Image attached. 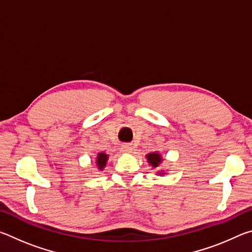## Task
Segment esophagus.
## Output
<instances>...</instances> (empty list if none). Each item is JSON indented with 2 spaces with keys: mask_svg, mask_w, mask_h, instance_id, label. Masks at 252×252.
I'll return each instance as SVG.
<instances>
[{
  "mask_svg": "<svg viewBox=\"0 0 252 252\" xmlns=\"http://www.w3.org/2000/svg\"><path fill=\"white\" fill-rule=\"evenodd\" d=\"M121 150H122V152H125V153H131L132 152V147L130 146V144H123Z\"/></svg>",
  "mask_w": 252,
  "mask_h": 252,
  "instance_id": "esophagus-1",
  "label": "esophagus"
}]
</instances>
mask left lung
<instances>
[{"instance_id":"left-lung-1","label":"left lung","mask_w":252,"mask_h":252,"mask_svg":"<svg viewBox=\"0 0 252 252\" xmlns=\"http://www.w3.org/2000/svg\"><path fill=\"white\" fill-rule=\"evenodd\" d=\"M146 158H147V161H148L149 165H150V167H151L152 169L159 168L160 164L162 163V162H163V158H162V156H161L160 153L158 152V151L148 153V155L146 156ZM157 174H160V176H163V174H164V170H161V171L159 170V171L157 172Z\"/></svg>"}]
</instances>
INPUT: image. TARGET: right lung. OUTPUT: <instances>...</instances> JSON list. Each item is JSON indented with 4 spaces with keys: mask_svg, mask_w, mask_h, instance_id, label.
Masks as SVG:
<instances>
[{
    "mask_svg": "<svg viewBox=\"0 0 252 252\" xmlns=\"http://www.w3.org/2000/svg\"><path fill=\"white\" fill-rule=\"evenodd\" d=\"M109 159V156L106 155L104 152H99L97 153V156L95 158V165L96 168L102 171L105 168V164H106V161Z\"/></svg>",
    "mask_w": 252,
    "mask_h": 252,
    "instance_id": "right-lung-1",
    "label": "right lung"
}]
</instances>
